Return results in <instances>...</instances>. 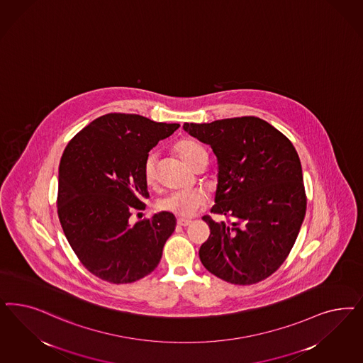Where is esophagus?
<instances>
[{
    "label": "esophagus",
    "mask_w": 363,
    "mask_h": 363,
    "mask_svg": "<svg viewBox=\"0 0 363 363\" xmlns=\"http://www.w3.org/2000/svg\"><path fill=\"white\" fill-rule=\"evenodd\" d=\"M177 224H179L180 227H187V225L191 224V220H188V219H179Z\"/></svg>",
    "instance_id": "esophagus-1"
}]
</instances>
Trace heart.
<instances>
[{
	"label": "heart",
	"instance_id": "b5f03b06",
	"mask_svg": "<svg viewBox=\"0 0 363 363\" xmlns=\"http://www.w3.org/2000/svg\"><path fill=\"white\" fill-rule=\"evenodd\" d=\"M177 156L192 167L199 160L200 157L207 156L204 148L195 141L180 140L175 145ZM144 179L147 184H153L156 182V156L151 155L144 164ZM208 203V196L201 189H183L175 191L167 195L160 203L159 207L163 211H168L180 218H191L201 208H204Z\"/></svg>",
	"mask_w": 363,
	"mask_h": 363
}]
</instances>
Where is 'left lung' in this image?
<instances>
[{
	"mask_svg": "<svg viewBox=\"0 0 363 363\" xmlns=\"http://www.w3.org/2000/svg\"><path fill=\"white\" fill-rule=\"evenodd\" d=\"M183 128L210 144L219 174L216 223L203 216L211 234L199 250L203 266L233 284H255L289 257L306 215L301 160L281 130L255 116L188 124Z\"/></svg>",
	"mask_w": 363,
	"mask_h": 363,
	"instance_id": "left-lung-1",
	"label": "left lung"
}]
</instances>
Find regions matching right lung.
<instances>
[{"mask_svg": "<svg viewBox=\"0 0 363 363\" xmlns=\"http://www.w3.org/2000/svg\"><path fill=\"white\" fill-rule=\"evenodd\" d=\"M179 124L129 113H108L82 128L61 156L57 213L82 266L103 281H139L157 267L176 218L160 212L135 225L132 211L150 196L148 153Z\"/></svg>", "mask_w": 363, "mask_h": 363, "instance_id": "obj_1", "label": "right lung"}]
</instances>
